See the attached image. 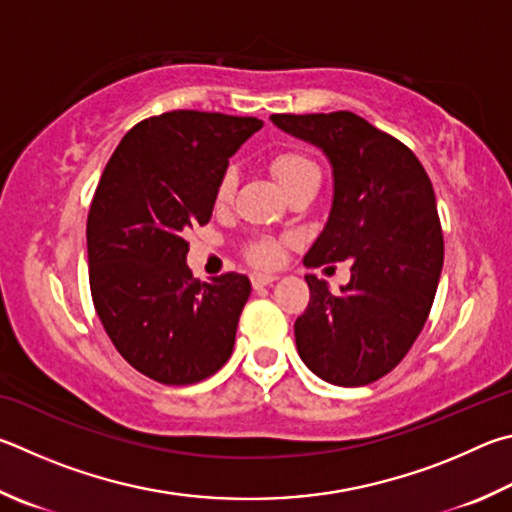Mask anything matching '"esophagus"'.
Masks as SVG:
<instances>
[{
	"label": "esophagus",
	"instance_id": "34e87169",
	"mask_svg": "<svg viewBox=\"0 0 512 512\" xmlns=\"http://www.w3.org/2000/svg\"><path fill=\"white\" fill-rule=\"evenodd\" d=\"M274 281H276L274 274H263V272H254V274H251V285H254V290L267 288V285H272Z\"/></svg>",
	"mask_w": 512,
	"mask_h": 512
}]
</instances>
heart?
<instances>
[{
	"mask_svg": "<svg viewBox=\"0 0 512 512\" xmlns=\"http://www.w3.org/2000/svg\"><path fill=\"white\" fill-rule=\"evenodd\" d=\"M272 173L276 175V179H279L285 191H290L292 186H297L306 177H312V175L319 177V166L308 155H303V152L288 150L274 157ZM233 188H236V173L229 168L224 170V175L220 177L218 191H215V200H218V204H227L231 200ZM247 256L254 265L272 267L283 258V242L274 238L254 240L247 247Z\"/></svg>",
	"mask_w": 512,
	"mask_h": 512,
	"instance_id": "1",
	"label": "heart"
}]
</instances>
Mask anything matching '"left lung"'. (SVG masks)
<instances>
[{
  "mask_svg": "<svg viewBox=\"0 0 512 512\" xmlns=\"http://www.w3.org/2000/svg\"><path fill=\"white\" fill-rule=\"evenodd\" d=\"M272 121L333 164V211L303 263H353L342 294L306 276L310 301L294 321L297 351L321 380L364 387L405 360L432 310L443 270L434 186L405 143L353 112L272 114Z\"/></svg>",
  "mask_w": 512,
  "mask_h": 512,
  "instance_id": "1",
  "label": "left lung"
}]
</instances>
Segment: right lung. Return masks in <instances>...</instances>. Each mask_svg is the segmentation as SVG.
Wrapping results in <instances>:
<instances>
[{"mask_svg":"<svg viewBox=\"0 0 512 512\" xmlns=\"http://www.w3.org/2000/svg\"><path fill=\"white\" fill-rule=\"evenodd\" d=\"M263 128L256 116L173 110L139 121L107 161L87 215L89 290L123 360L184 387L231 357L249 279L200 283L186 231L211 220L229 157Z\"/></svg>","mask_w":512,"mask_h":512,"instance_id":"obj_1","label":"right lung"}]
</instances>
